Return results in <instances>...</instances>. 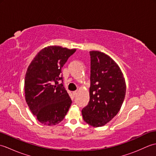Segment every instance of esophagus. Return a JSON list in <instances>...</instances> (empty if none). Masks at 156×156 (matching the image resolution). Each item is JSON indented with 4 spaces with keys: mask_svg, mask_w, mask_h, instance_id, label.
<instances>
[{
    "mask_svg": "<svg viewBox=\"0 0 156 156\" xmlns=\"http://www.w3.org/2000/svg\"><path fill=\"white\" fill-rule=\"evenodd\" d=\"M77 94H78L77 91H74L72 92V94H73V96H74V97H76V96L77 95Z\"/></svg>",
    "mask_w": 156,
    "mask_h": 156,
    "instance_id": "esophagus-1",
    "label": "esophagus"
}]
</instances>
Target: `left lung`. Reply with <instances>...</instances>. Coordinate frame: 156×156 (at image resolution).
<instances>
[{"instance_id":"obj_1","label":"left lung","mask_w":156,"mask_h":156,"mask_svg":"<svg viewBox=\"0 0 156 156\" xmlns=\"http://www.w3.org/2000/svg\"><path fill=\"white\" fill-rule=\"evenodd\" d=\"M90 101L82 114L86 122L98 127L110 122L120 111L126 84L121 68L110 56L99 51H90Z\"/></svg>"}]
</instances>
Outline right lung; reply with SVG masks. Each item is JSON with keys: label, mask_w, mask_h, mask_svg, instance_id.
Listing matches in <instances>:
<instances>
[{"label": "right lung", "mask_w": 156, "mask_h": 156, "mask_svg": "<svg viewBox=\"0 0 156 156\" xmlns=\"http://www.w3.org/2000/svg\"><path fill=\"white\" fill-rule=\"evenodd\" d=\"M76 49L50 45L38 52L25 78V101L31 112L45 125H55L64 119L72 100L63 84L61 70Z\"/></svg>", "instance_id": "right-lung-1"}]
</instances>
